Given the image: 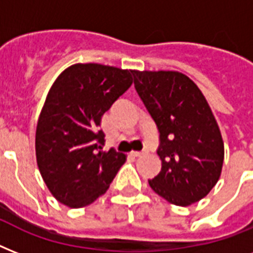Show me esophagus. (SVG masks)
Wrapping results in <instances>:
<instances>
[{
    "instance_id": "34e87169",
    "label": "esophagus",
    "mask_w": 253,
    "mask_h": 253,
    "mask_svg": "<svg viewBox=\"0 0 253 253\" xmlns=\"http://www.w3.org/2000/svg\"><path fill=\"white\" fill-rule=\"evenodd\" d=\"M130 155L132 156V158H142V156L146 155V152H131Z\"/></svg>"
}]
</instances>
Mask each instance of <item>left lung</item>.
<instances>
[{"mask_svg":"<svg viewBox=\"0 0 253 253\" xmlns=\"http://www.w3.org/2000/svg\"><path fill=\"white\" fill-rule=\"evenodd\" d=\"M135 89L160 134L162 170L151 189L169 204L189 206L210 193L222 173L224 144L204 93L177 71H132Z\"/></svg>","mask_w":253,"mask_h":253,"instance_id":"8db88e82","label":"left lung"}]
</instances>
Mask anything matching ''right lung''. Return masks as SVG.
<instances>
[{
    "label": "right lung",
    "mask_w": 253,
    "mask_h": 253,
    "mask_svg": "<svg viewBox=\"0 0 253 253\" xmlns=\"http://www.w3.org/2000/svg\"><path fill=\"white\" fill-rule=\"evenodd\" d=\"M131 69L77 63L57 76L38 119L35 155L47 188L60 204L85 208L103 196L126 155L102 151L105 111L132 84Z\"/></svg>",
    "instance_id": "add662e5"
}]
</instances>
